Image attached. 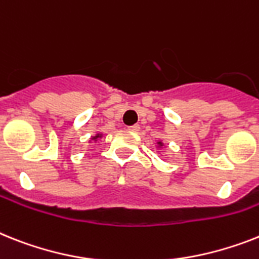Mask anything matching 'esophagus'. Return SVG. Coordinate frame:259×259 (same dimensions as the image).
Returning a JSON list of instances; mask_svg holds the SVG:
<instances>
[{"label":"esophagus","mask_w":259,"mask_h":259,"mask_svg":"<svg viewBox=\"0 0 259 259\" xmlns=\"http://www.w3.org/2000/svg\"><path fill=\"white\" fill-rule=\"evenodd\" d=\"M128 130H130V131H132V132H138L139 130H140V125H139V124L130 125V127H128Z\"/></svg>","instance_id":"1"}]
</instances>
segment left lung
<instances>
[{
	"instance_id": "left-lung-1",
	"label": "left lung",
	"mask_w": 259,
	"mask_h": 259,
	"mask_svg": "<svg viewBox=\"0 0 259 259\" xmlns=\"http://www.w3.org/2000/svg\"><path fill=\"white\" fill-rule=\"evenodd\" d=\"M159 144H160V145H161V143H159Z\"/></svg>"
}]
</instances>
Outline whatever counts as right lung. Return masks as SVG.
<instances>
[{"label":"right lung","mask_w":259,"mask_h":259,"mask_svg":"<svg viewBox=\"0 0 259 259\" xmlns=\"http://www.w3.org/2000/svg\"><path fill=\"white\" fill-rule=\"evenodd\" d=\"M98 138H100V135H99V134L96 135V136H95V138H94V139H98Z\"/></svg>","instance_id":"add662e5"}]
</instances>
